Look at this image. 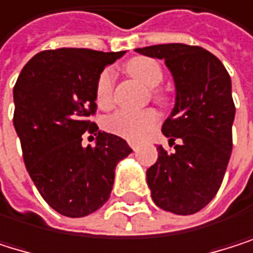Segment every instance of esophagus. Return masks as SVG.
Returning a JSON list of instances; mask_svg holds the SVG:
<instances>
[{
    "mask_svg": "<svg viewBox=\"0 0 253 253\" xmlns=\"http://www.w3.org/2000/svg\"><path fill=\"white\" fill-rule=\"evenodd\" d=\"M129 146L132 148V151H134V152H137V151H138V143H137V142H129Z\"/></svg>",
    "mask_w": 253,
    "mask_h": 253,
    "instance_id": "esophagus-1",
    "label": "esophagus"
}]
</instances>
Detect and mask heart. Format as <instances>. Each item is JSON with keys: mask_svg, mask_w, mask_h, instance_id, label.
I'll list each match as a JSON object with an SVG mask.
<instances>
[{"mask_svg": "<svg viewBox=\"0 0 253 253\" xmlns=\"http://www.w3.org/2000/svg\"><path fill=\"white\" fill-rule=\"evenodd\" d=\"M126 71L148 87H157L163 81V71L160 65L155 60L148 57H135L129 60L126 63ZM113 84H115V71H102L95 89V99L101 108H107L113 102ZM154 96L157 99H161V95L158 92H154ZM157 124L158 115L152 108L140 111L119 110L104 121V128L113 134L135 142L143 138L151 129H154Z\"/></svg>", "mask_w": 253, "mask_h": 253, "instance_id": "b5f03b06", "label": "heart"}]
</instances>
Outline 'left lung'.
I'll return each instance as SVG.
<instances>
[{
  "label": "left lung",
  "mask_w": 253,
  "mask_h": 253,
  "mask_svg": "<svg viewBox=\"0 0 253 253\" xmlns=\"http://www.w3.org/2000/svg\"><path fill=\"white\" fill-rule=\"evenodd\" d=\"M135 51L164 60L176 90L175 107L161 128L175 151L158 146L157 163L146 170L152 201L179 216L195 214L219 192L232 151L229 74L201 46L166 43Z\"/></svg>",
  "instance_id": "left-lung-1"
}]
</instances>
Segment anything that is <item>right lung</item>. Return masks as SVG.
Instances as JSON below:
<instances>
[{
	"label": "right lung",
	"instance_id": "right-lung-1",
	"mask_svg": "<svg viewBox=\"0 0 253 253\" xmlns=\"http://www.w3.org/2000/svg\"><path fill=\"white\" fill-rule=\"evenodd\" d=\"M125 51L60 48L36 54L13 87V125L25 168L46 204L66 217H84L110 198L115 169L132 149L119 135L98 131L96 81ZM85 130L97 146L83 148Z\"/></svg>",
	"mask_w": 253,
	"mask_h": 253
}]
</instances>
